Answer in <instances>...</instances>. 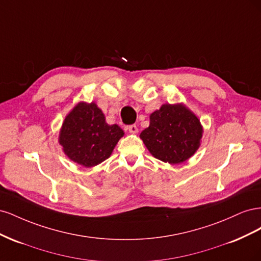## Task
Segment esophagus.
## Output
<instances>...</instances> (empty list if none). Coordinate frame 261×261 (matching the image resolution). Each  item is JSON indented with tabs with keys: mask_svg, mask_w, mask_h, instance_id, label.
I'll return each mask as SVG.
<instances>
[{
	"mask_svg": "<svg viewBox=\"0 0 261 261\" xmlns=\"http://www.w3.org/2000/svg\"><path fill=\"white\" fill-rule=\"evenodd\" d=\"M128 130H129L130 133H133V134H135V133L138 132V128H137V126H136L135 124H133V125H129V126H128Z\"/></svg>",
	"mask_w": 261,
	"mask_h": 261,
	"instance_id": "34e87169",
	"label": "esophagus"
}]
</instances>
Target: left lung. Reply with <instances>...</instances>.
<instances>
[{
    "instance_id": "1",
    "label": "left lung",
    "mask_w": 261,
    "mask_h": 261,
    "mask_svg": "<svg viewBox=\"0 0 261 261\" xmlns=\"http://www.w3.org/2000/svg\"><path fill=\"white\" fill-rule=\"evenodd\" d=\"M202 127L197 116L181 105H163L150 115L140 138L154 158L177 164L189 159L200 146Z\"/></svg>"
}]
</instances>
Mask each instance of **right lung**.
<instances>
[{
    "label": "right lung",
    "instance_id": "1",
    "mask_svg": "<svg viewBox=\"0 0 261 261\" xmlns=\"http://www.w3.org/2000/svg\"><path fill=\"white\" fill-rule=\"evenodd\" d=\"M123 135L120 126L106 122L96 103L81 102L63 123L60 144L70 160L90 168L108 159Z\"/></svg>",
    "mask_w": 261,
    "mask_h": 261
}]
</instances>
